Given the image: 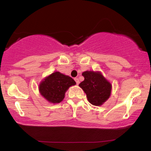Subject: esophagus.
Returning <instances> with one entry per match:
<instances>
[{"mask_svg": "<svg viewBox=\"0 0 151 151\" xmlns=\"http://www.w3.org/2000/svg\"><path fill=\"white\" fill-rule=\"evenodd\" d=\"M75 81H76V84H80V81H79V79H78V78H76L75 79Z\"/></svg>", "mask_w": 151, "mask_h": 151, "instance_id": "esophagus-1", "label": "esophagus"}]
</instances>
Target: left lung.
<instances>
[{
  "instance_id": "obj_1",
  "label": "left lung",
  "mask_w": 151,
  "mask_h": 151,
  "mask_svg": "<svg viewBox=\"0 0 151 151\" xmlns=\"http://www.w3.org/2000/svg\"><path fill=\"white\" fill-rule=\"evenodd\" d=\"M84 80L79 84L86 95L88 102L95 106H100L111 95V84L100 72L84 71Z\"/></svg>"
}]
</instances>
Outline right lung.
<instances>
[{"mask_svg": "<svg viewBox=\"0 0 151 151\" xmlns=\"http://www.w3.org/2000/svg\"><path fill=\"white\" fill-rule=\"evenodd\" d=\"M76 83L73 78L55 72L41 82L39 90L41 95L49 102L60 103L65 98L66 91Z\"/></svg>", "mask_w": 151, "mask_h": 151, "instance_id": "add662e5", "label": "right lung"}]
</instances>
